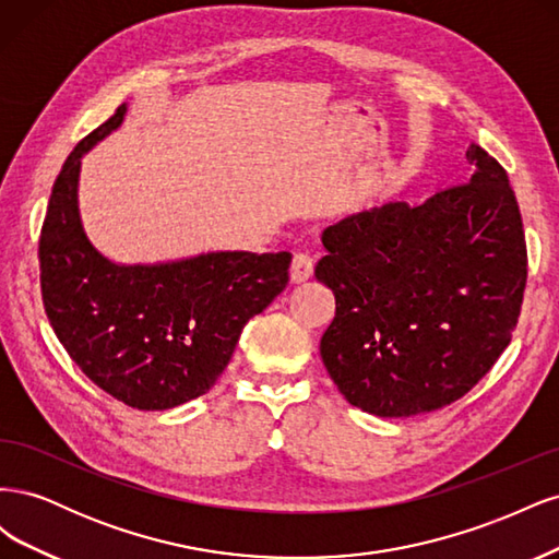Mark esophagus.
<instances>
[{
  "instance_id": "esophagus-1",
  "label": "esophagus",
  "mask_w": 559,
  "mask_h": 559,
  "mask_svg": "<svg viewBox=\"0 0 559 559\" xmlns=\"http://www.w3.org/2000/svg\"><path fill=\"white\" fill-rule=\"evenodd\" d=\"M312 270H314V263L308 253H296L289 267V277L294 284H306L312 277Z\"/></svg>"
}]
</instances>
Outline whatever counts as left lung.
<instances>
[{"instance_id": "left-lung-1", "label": "left lung", "mask_w": 559, "mask_h": 559, "mask_svg": "<svg viewBox=\"0 0 559 559\" xmlns=\"http://www.w3.org/2000/svg\"><path fill=\"white\" fill-rule=\"evenodd\" d=\"M468 181L417 207L386 202L321 233L314 277L335 296L321 361L341 394L378 417L462 399L509 347L527 245L503 167L471 144Z\"/></svg>"}]
</instances>
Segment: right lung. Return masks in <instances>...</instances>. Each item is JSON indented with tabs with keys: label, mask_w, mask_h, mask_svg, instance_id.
<instances>
[{
	"label": "right lung",
	"mask_w": 559,
	"mask_h": 559,
	"mask_svg": "<svg viewBox=\"0 0 559 559\" xmlns=\"http://www.w3.org/2000/svg\"><path fill=\"white\" fill-rule=\"evenodd\" d=\"M126 105L83 138L53 183L39 238L46 317L72 361L138 411L207 394L247 321L289 282V251H212L156 265H118L79 216L81 156L123 123Z\"/></svg>",
	"instance_id": "1"
}]
</instances>
